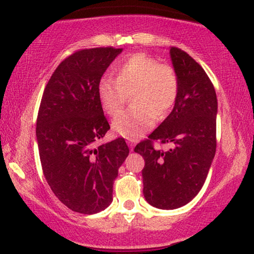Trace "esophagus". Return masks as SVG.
Listing matches in <instances>:
<instances>
[{
    "mask_svg": "<svg viewBox=\"0 0 254 254\" xmlns=\"http://www.w3.org/2000/svg\"><path fill=\"white\" fill-rule=\"evenodd\" d=\"M134 144H136V139H127V145L130 146V149H131V150L133 149Z\"/></svg>",
    "mask_w": 254,
    "mask_h": 254,
    "instance_id": "esophagus-1",
    "label": "esophagus"
}]
</instances>
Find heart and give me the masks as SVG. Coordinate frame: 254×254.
Masks as SVG:
<instances>
[{
	"instance_id": "b5f03b06",
	"label": "heart",
	"mask_w": 254,
	"mask_h": 254,
	"mask_svg": "<svg viewBox=\"0 0 254 254\" xmlns=\"http://www.w3.org/2000/svg\"><path fill=\"white\" fill-rule=\"evenodd\" d=\"M116 79L103 76L97 85V96L109 116H116L127 96L132 108L112 121L118 136L137 139L165 117L178 97L179 81L176 70L146 54H133L117 64Z\"/></svg>"
}]
</instances>
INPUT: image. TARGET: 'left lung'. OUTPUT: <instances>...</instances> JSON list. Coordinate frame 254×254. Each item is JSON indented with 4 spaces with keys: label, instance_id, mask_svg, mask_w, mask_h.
I'll return each instance as SVG.
<instances>
[{
    "label": "left lung",
    "instance_id": "1",
    "mask_svg": "<svg viewBox=\"0 0 254 254\" xmlns=\"http://www.w3.org/2000/svg\"><path fill=\"white\" fill-rule=\"evenodd\" d=\"M179 81L178 97L171 114L138 143L143 156V193L146 201L162 210H175L193 199L206 181L216 153L217 95L206 72L182 49H170ZM153 141L170 143L159 150Z\"/></svg>",
    "mask_w": 254,
    "mask_h": 254
}]
</instances>
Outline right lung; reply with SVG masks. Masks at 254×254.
Segmentation results:
<instances>
[{"label":"right lung","instance_id":"1","mask_svg":"<svg viewBox=\"0 0 254 254\" xmlns=\"http://www.w3.org/2000/svg\"><path fill=\"white\" fill-rule=\"evenodd\" d=\"M122 50L73 53L51 75L41 99L36 137L43 175L56 197L78 213H97L111 204L114 181L129 155L124 138L96 146L110 129L97 85Z\"/></svg>","mask_w":254,"mask_h":254}]
</instances>
